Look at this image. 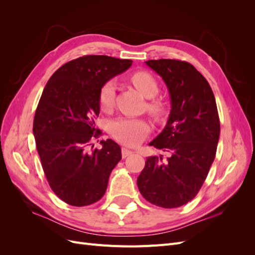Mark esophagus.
Returning <instances> with one entry per match:
<instances>
[{"label": "esophagus", "mask_w": 255, "mask_h": 255, "mask_svg": "<svg viewBox=\"0 0 255 255\" xmlns=\"http://www.w3.org/2000/svg\"><path fill=\"white\" fill-rule=\"evenodd\" d=\"M133 153H134L133 151H130V150L127 149V148H122V150H121L122 158H126V157H128V156H129V155H132Z\"/></svg>", "instance_id": "esophagus-1"}]
</instances>
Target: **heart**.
I'll use <instances>...</instances> for the list:
<instances>
[{
    "label": "heart",
    "instance_id": "obj_1",
    "mask_svg": "<svg viewBox=\"0 0 255 255\" xmlns=\"http://www.w3.org/2000/svg\"><path fill=\"white\" fill-rule=\"evenodd\" d=\"M130 82L142 96L152 99L157 95L158 84L154 76L146 71H137L130 75ZM116 95V84L107 81L100 89L99 102L102 110L107 111L113 107ZM149 111L155 116L165 113V105L159 100H152L149 103ZM111 134L123 144L134 146L139 143L150 132L146 121L139 118H119L112 122Z\"/></svg>",
    "mask_w": 255,
    "mask_h": 255
}]
</instances>
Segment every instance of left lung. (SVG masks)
I'll return each mask as SVG.
<instances>
[{
  "mask_svg": "<svg viewBox=\"0 0 255 255\" xmlns=\"http://www.w3.org/2000/svg\"><path fill=\"white\" fill-rule=\"evenodd\" d=\"M165 82L171 110L161 133L150 145L170 153L149 156L137 179L150 203L174 208L188 203L203 185L213 164L220 134L216 100L210 84L186 61H144Z\"/></svg>",
  "mask_w": 255,
  "mask_h": 255,
  "instance_id": "1",
  "label": "left lung"
}]
</instances>
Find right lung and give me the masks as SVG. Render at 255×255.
<instances>
[{
  "instance_id": "add662e5",
  "label": "right lung",
  "mask_w": 255,
  "mask_h": 255,
  "mask_svg": "<svg viewBox=\"0 0 255 255\" xmlns=\"http://www.w3.org/2000/svg\"><path fill=\"white\" fill-rule=\"evenodd\" d=\"M132 63L86 55L61 66L45 85L33 134L50 187L68 204L86 206L99 201L121 159L120 145L112 139L100 141V150L90 151L89 145L101 134L95 123L100 114V89Z\"/></svg>"
}]
</instances>
